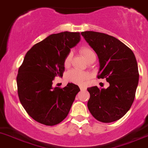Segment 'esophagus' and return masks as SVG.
Returning a JSON list of instances; mask_svg holds the SVG:
<instances>
[{
    "mask_svg": "<svg viewBox=\"0 0 148 148\" xmlns=\"http://www.w3.org/2000/svg\"><path fill=\"white\" fill-rule=\"evenodd\" d=\"M79 88H80V90H82H82H86V87H84V86H79Z\"/></svg>",
    "mask_w": 148,
    "mask_h": 148,
    "instance_id": "esophagus-1",
    "label": "esophagus"
}]
</instances>
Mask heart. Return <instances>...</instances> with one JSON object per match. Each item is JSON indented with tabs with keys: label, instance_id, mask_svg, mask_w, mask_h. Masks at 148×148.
<instances>
[{
	"label": "heart",
	"instance_id": "b5f03b06",
	"mask_svg": "<svg viewBox=\"0 0 148 148\" xmlns=\"http://www.w3.org/2000/svg\"><path fill=\"white\" fill-rule=\"evenodd\" d=\"M79 53L84 56L86 61L88 63H92L96 60V55L94 51L91 48L88 47H81L79 48ZM72 58V53L71 52L69 53L66 56L64 61V64L66 67L70 66ZM89 78L88 73L85 71H82L77 69H71L68 71L66 74V79L71 82L77 84H82L84 81Z\"/></svg>",
	"mask_w": 148,
	"mask_h": 148
}]
</instances>
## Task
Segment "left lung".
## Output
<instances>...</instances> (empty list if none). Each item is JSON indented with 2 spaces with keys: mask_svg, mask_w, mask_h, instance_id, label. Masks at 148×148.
<instances>
[{
  "mask_svg": "<svg viewBox=\"0 0 148 148\" xmlns=\"http://www.w3.org/2000/svg\"><path fill=\"white\" fill-rule=\"evenodd\" d=\"M99 58L97 78L106 79L108 88L97 86L87 88L90 97L87 103L95 119L103 123L120 119L134 102L139 82L135 56L130 48L117 38L93 31L81 32Z\"/></svg>",
  "mask_w": 148,
  "mask_h": 148,
  "instance_id": "1",
  "label": "left lung"
}]
</instances>
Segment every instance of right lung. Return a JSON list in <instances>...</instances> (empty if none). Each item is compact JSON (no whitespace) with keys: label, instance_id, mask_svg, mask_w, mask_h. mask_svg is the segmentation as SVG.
<instances>
[{"label":"right lung","instance_id":"right-lung-1","mask_svg":"<svg viewBox=\"0 0 148 148\" xmlns=\"http://www.w3.org/2000/svg\"><path fill=\"white\" fill-rule=\"evenodd\" d=\"M79 41V32L53 34L26 53L16 77L18 95L27 114L36 121L53 126L68 115L79 87L73 83L64 88L53 87V81L63 77L64 58Z\"/></svg>","mask_w":148,"mask_h":148}]
</instances>
